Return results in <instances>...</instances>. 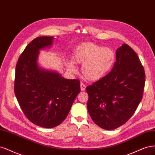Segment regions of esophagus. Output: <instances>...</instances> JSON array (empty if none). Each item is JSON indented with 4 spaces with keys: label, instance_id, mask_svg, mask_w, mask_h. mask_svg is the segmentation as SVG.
Wrapping results in <instances>:
<instances>
[{
    "label": "esophagus",
    "instance_id": "obj_1",
    "mask_svg": "<svg viewBox=\"0 0 155 155\" xmlns=\"http://www.w3.org/2000/svg\"><path fill=\"white\" fill-rule=\"evenodd\" d=\"M86 85L84 84L83 83L81 84V91H85V89H86Z\"/></svg>",
    "mask_w": 155,
    "mask_h": 155
}]
</instances>
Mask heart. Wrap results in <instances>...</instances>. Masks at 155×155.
Wrapping results in <instances>:
<instances>
[{"instance_id":"heart-1","label":"heart","mask_w":155,"mask_h":155,"mask_svg":"<svg viewBox=\"0 0 155 155\" xmlns=\"http://www.w3.org/2000/svg\"><path fill=\"white\" fill-rule=\"evenodd\" d=\"M115 53L109 47L92 42L83 43L76 48L73 58L75 63L83 64L82 74L88 81H97L110 71L115 62ZM73 69V64L69 63Z\"/></svg>"}]
</instances>
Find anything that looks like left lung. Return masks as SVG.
I'll return each instance as SVG.
<instances>
[{
    "instance_id": "obj_1",
    "label": "left lung",
    "mask_w": 155,
    "mask_h": 155,
    "mask_svg": "<svg viewBox=\"0 0 155 155\" xmlns=\"http://www.w3.org/2000/svg\"><path fill=\"white\" fill-rule=\"evenodd\" d=\"M116 60L110 73L86 89L91 119L107 130L130 119L142 101L145 86L143 66L129 45L123 44L117 49Z\"/></svg>"
}]
</instances>
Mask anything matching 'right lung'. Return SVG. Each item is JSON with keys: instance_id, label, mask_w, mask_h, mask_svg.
<instances>
[{"instance_id": "right-lung-1", "label": "right lung", "mask_w": 155, "mask_h": 155, "mask_svg": "<svg viewBox=\"0 0 155 155\" xmlns=\"http://www.w3.org/2000/svg\"><path fill=\"white\" fill-rule=\"evenodd\" d=\"M53 39H33L19 57L15 76V94L25 116L45 128L56 127L66 119L81 91L78 79H65L57 73L38 68L39 49L51 45Z\"/></svg>"}]
</instances>
